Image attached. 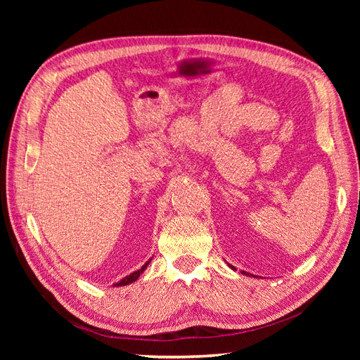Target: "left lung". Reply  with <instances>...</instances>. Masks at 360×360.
Returning a JSON list of instances; mask_svg holds the SVG:
<instances>
[{
    "instance_id": "left-lung-1",
    "label": "left lung",
    "mask_w": 360,
    "mask_h": 360,
    "mask_svg": "<svg viewBox=\"0 0 360 360\" xmlns=\"http://www.w3.org/2000/svg\"><path fill=\"white\" fill-rule=\"evenodd\" d=\"M230 267L234 269V266H231V264H230ZM242 274H243V275H250V274H246V271H242Z\"/></svg>"
}]
</instances>
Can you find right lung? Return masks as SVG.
I'll return each instance as SVG.
<instances>
[{"instance_id":"1","label":"right lung","mask_w":360,"mask_h":360,"mask_svg":"<svg viewBox=\"0 0 360 360\" xmlns=\"http://www.w3.org/2000/svg\"><path fill=\"white\" fill-rule=\"evenodd\" d=\"M150 261H151V259H148L147 263H146L143 267H141L139 270L134 271V274H130V275H127L126 278H123V279L120 281V282H117V284H114V287H123V285H129V284H132V282H135V281L139 278V275L143 274V271L147 269V266L150 264Z\"/></svg>"}]
</instances>
